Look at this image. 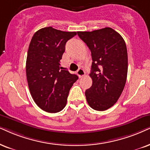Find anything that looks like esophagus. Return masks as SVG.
Segmentation results:
<instances>
[{
  "label": "esophagus",
  "mask_w": 150,
  "mask_h": 150,
  "mask_svg": "<svg viewBox=\"0 0 150 150\" xmlns=\"http://www.w3.org/2000/svg\"><path fill=\"white\" fill-rule=\"evenodd\" d=\"M77 75L79 76V77H82L85 75V71H84V69H79L77 71Z\"/></svg>",
  "instance_id": "esophagus-1"
}]
</instances>
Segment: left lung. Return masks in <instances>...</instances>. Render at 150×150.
<instances>
[{
  "label": "left lung",
  "instance_id": "8db88e82",
  "mask_svg": "<svg viewBox=\"0 0 150 150\" xmlns=\"http://www.w3.org/2000/svg\"><path fill=\"white\" fill-rule=\"evenodd\" d=\"M90 49L92 86L85 91L87 102L96 111H105L117 101L125 85L128 69L127 46L120 34L111 28L77 32Z\"/></svg>",
  "mask_w": 150,
  "mask_h": 150
}]
</instances>
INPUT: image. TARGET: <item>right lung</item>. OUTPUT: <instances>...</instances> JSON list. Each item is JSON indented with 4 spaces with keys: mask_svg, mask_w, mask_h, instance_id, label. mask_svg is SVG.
Segmentation results:
<instances>
[{
    "mask_svg": "<svg viewBox=\"0 0 150 150\" xmlns=\"http://www.w3.org/2000/svg\"><path fill=\"white\" fill-rule=\"evenodd\" d=\"M76 35L46 27L36 32L30 41L26 60L28 87L35 103L46 112L65 107L70 89L78 79L60 66L66 42Z\"/></svg>",
    "mask_w": 150,
    "mask_h": 150,
    "instance_id": "add662e5",
    "label": "right lung"
}]
</instances>
